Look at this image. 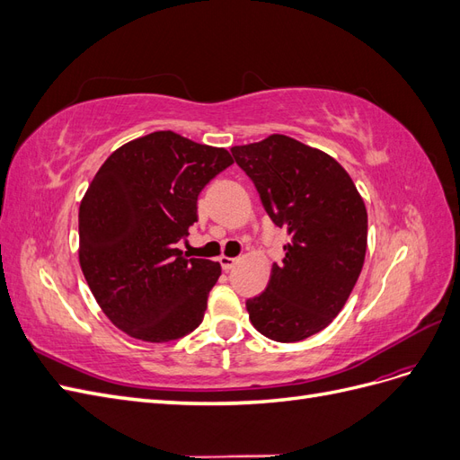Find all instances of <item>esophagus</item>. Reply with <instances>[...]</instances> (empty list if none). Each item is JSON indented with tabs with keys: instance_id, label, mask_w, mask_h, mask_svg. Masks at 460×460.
<instances>
[{
	"instance_id": "esophagus-1",
	"label": "esophagus",
	"mask_w": 460,
	"mask_h": 460,
	"mask_svg": "<svg viewBox=\"0 0 460 460\" xmlns=\"http://www.w3.org/2000/svg\"><path fill=\"white\" fill-rule=\"evenodd\" d=\"M238 261H240L238 257H226V255H222V257L218 259L222 270H230V269H234V264L238 262Z\"/></svg>"
}]
</instances>
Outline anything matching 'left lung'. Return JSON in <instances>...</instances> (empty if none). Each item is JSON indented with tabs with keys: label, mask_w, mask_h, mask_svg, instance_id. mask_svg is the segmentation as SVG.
<instances>
[{
	"label": "left lung",
	"mask_w": 460,
	"mask_h": 460,
	"mask_svg": "<svg viewBox=\"0 0 460 460\" xmlns=\"http://www.w3.org/2000/svg\"><path fill=\"white\" fill-rule=\"evenodd\" d=\"M230 151L253 180L264 211L291 235L267 289L247 299L249 320L274 341L314 336L340 314L363 270L365 201L336 159L289 136Z\"/></svg>",
	"instance_id": "left-lung-1"
}]
</instances>
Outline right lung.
I'll return each mask as SVG.
<instances>
[{"instance_id": "1", "label": "right lung", "mask_w": 460, "mask_h": 460, "mask_svg": "<svg viewBox=\"0 0 460 460\" xmlns=\"http://www.w3.org/2000/svg\"><path fill=\"white\" fill-rule=\"evenodd\" d=\"M234 163L225 147L151 132L111 153L78 211V259L105 316L130 338L164 343L196 330L220 264L176 243L198 222V196Z\"/></svg>"}]
</instances>
